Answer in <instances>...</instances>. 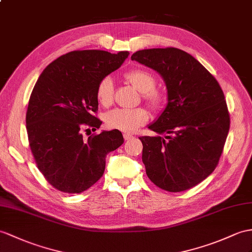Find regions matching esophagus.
Instances as JSON below:
<instances>
[{
    "label": "esophagus",
    "mask_w": 252,
    "mask_h": 252,
    "mask_svg": "<svg viewBox=\"0 0 252 252\" xmlns=\"http://www.w3.org/2000/svg\"><path fill=\"white\" fill-rule=\"evenodd\" d=\"M123 136H124V139H125L126 141H128V140H130V139L133 138V136H132V134H130V133H124V134H123Z\"/></svg>",
    "instance_id": "1"
}]
</instances>
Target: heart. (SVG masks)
Segmentation results:
<instances>
[{
    "instance_id": "heart-1",
    "label": "heart",
    "mask_w": 252,
    "mask_h": 252,
    "mask_svg": "<svg viewBox=\"0 0 252 252\" xmlns=\"http://www.w3.org/2000/svg\"><path fill=\"white\" fill-rule=\"evenodd\" d=\"M125 79L142 93L144 101L150 107L157 109L162 105L163 94L155 89L156 78L151 72L143 69L128 70ZM114 96V82L111 77L102 78L97 84L96 99L103 107L112 103ZM149 120V113L144 108L134 109H114L106 113L105 123L110 129L123 132H133L144 125Z\"/></svg>"
}]
</instances>
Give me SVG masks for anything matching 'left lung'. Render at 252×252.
Wrapping results in <instances>:
<instances>
[{
	"label": "left lung",
	"mask_w": 252,
	"mask_h": 252,
	"mask_svg": "<svg viewBox=\"0 0 252 252\" xmlns=\"http://www.w3.org/2000/svg\"><path fill=\"white\" fill-rule=\"evenodd\" d=\"M131 60L156 70L168 90L167 106L149 125L164 137H140L146 174L165 191L192 188L221 156L230 129L223 92L212 73L181 49H144Z\"/></svg>",
	"instance_id": "left-lung-1"
}]
</instances>
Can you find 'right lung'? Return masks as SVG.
Here are the masks:
<instances>
[{
  "instance_id": "add662e5",
  "label": "right lung",
  "mask_w": 252,
  "mask_h": 252,
  "mask_svg": "<svg viewBox=\"0 0 252 252\" xmlns=\"http://www.w3.org/2000/svg\"><path fill=\"white\" fill-rule=\"evenodd\" d=\"M128 54L71 51L49 64L35 84L26 119L29 143L39 171L60 191L80 193L93 186L105 172L107 154L124 143L120 130L85 140L82 129L100 127L94 116L97 84Z\"/></svg>"
}]
</instances>
